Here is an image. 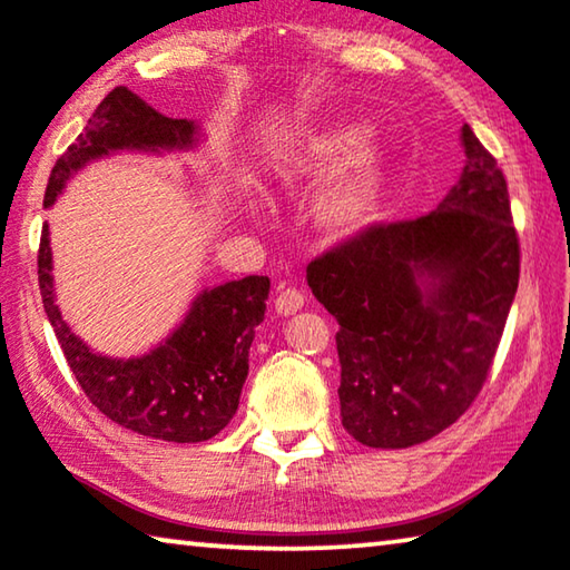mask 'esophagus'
I'll return each mask as SVG.
<instances>
[{
    "label": "esophagus",
    "mask_w": 570,
    "mask_h": 570,
    "mask_svg": "<svg viewBox=\"0 0 570 570\" xmlns=\"http://www.w3.org/2000/svg\"><path fill=\"white\" fill-rule=\"evenodd\" d=\"M274 306H276V312L278 314H294L296 309H302L304 306V294L299 292V288H294V286H278L276 288V299H274Z\"/></svg>",
    "instance_id": "1"
}]
</instances>
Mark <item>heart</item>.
Here are the masks:
<instances>
[{"label":"heart","mask_w":570,"mask_h":570,"mask_svg":"<svg viewBox=\"0 0 570 570\" xmlns=\"http://www.w3.org/2000/svg\"><path fill=\"white\" fill-rule=\"evenodd\" d=\"M367 137L363 124H334L302 134L271 157V183L284 193L324 183L312 215L327 238L355 236L381 205L387 167Z\"/></svg>","instance_id":"obj_1"}]
</instances>
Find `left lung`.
I'll use <instances>...</instances> for the list:
<instances>
[{
	"mask_svg": "<svg viewBox=\"0 0 570 570\" xmlns=\"http://www.w3.org/2000/svg\"><path fill=\"white\" fill-rule=\"evenodd\" d=\"M464 169L436 210L373 223L306 266L340 322V413L373 449L423 444L480 395L518 292L508 183L469 124Z\"/></svg>",
	"mask_w": 570,
	"mask_h": 570,
	"instance_id": "obj_1",
	"label": "left lung"
}]
</instances>
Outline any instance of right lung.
<instances>
[{
  "instance_id": "add662e5",
  "label": "right lung",
  "mask_w": 570,
  "mask_h": 570,
  "mask_svg": "<svg viewBox=\"0 0 570 570\" xmlns=\"http://www.w3.org/2000/svg\"><path fill=\"white\" fill-rule=\"evenodd\" d=\"M197 126L169 119L144 104L129 88H114L50 171L45 207L88 161L119 149H189ZM38 278L45 314L56 330L70 370L88 401L119 426L141 436L197 444L228 426L238 411L248 375V350L264 322L268 276H246L205 288L189 306L185 322L144 357L114 360L90 350L60 317L52 288V253L48 223L42 225Z\"/></svg>"
}]
</instances>
